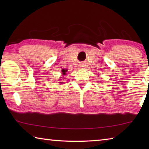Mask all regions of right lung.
Instances as JSON below:
<instances>
[{
  "mask_svg": "<svg viewBox=\"0 0 149 149\" xmlns=\"http://www.w3.org/2000/svg\"><path fill=\"white\" fill-rule=\"evenodd\" d=\"M65 72H66V71H65V70H64V71H62L63 75H65V74H65ZM60 84H62V82H60Z\"/></svg>",
  "mask_w": 149,
  "mask_h": 149,
  "instance_id": "1",
  "label": "right lung"
}]
</instances>
